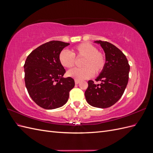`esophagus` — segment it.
Instances as JSON below:
<instances>
[{
  "mask_svg": "<svg viewBox=\"0 0 153 153\" xmlns=\"http://www.w3.org/2000/svg\"><path fill=\"white\" fill-rule=\"evenodd\" d=\"M80 80H75V84L76 85H77V84H78L80 83Z\"/></svg>",
  "mask_w": 153,
  "mask_h": 153,
  "instance_id": "1",
  "label": "esophagus"
}]
</instances>
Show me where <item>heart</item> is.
<instances>
[{
    "label": "heart",
    "mask_w": 153,
    "mask_h": 153,
    "mask_svg": "<svg viewBox=\"0 0 153 153\" xmlns=\"http://www.w3.org/2000/svg\"><path fill=\"white\" fill-rule=\"evenodd\" d=\"M75 57L84 58L81 68H73L68 72V75L76 80H84L97 75L105 66V55L89 43H82L74 48L71 52L62 50L59 55L60 64L66 68H71L75 63Z\"/></svg>",
    "instance_id": "1"
}]
</instances>
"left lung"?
Here are the masks:
<instances>
[{"instance_id": "8db88e82", "label": "left lung", "mask_w": 153, "mask_h": 153, "mask_svg": "<svg viewBox=\"0 0 153 153\" xmlns=\"http://www.w3.org/2000/svg\"><path fill=\"white\" fill-rule=\"evenodd\" d=\"M105 53L106 64L103 71L95 80V84L88 82L85 92L86 101L94 107L105 108L114 105L121 98L128 82L129 65L125 55L114 45L107 41H96Z\"/></svg>"}]
</instances>
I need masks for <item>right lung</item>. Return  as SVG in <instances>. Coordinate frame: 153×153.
<instances>
[{"mask_svg": "<svg viewBox=\"0 0 153 153\" xmlns=\"http://www.w3.org/2000/svg\"><path fill=\"white\" fill-rule=\"evenodd\" d=\"M69 43L51 41L34 50L24 64L25 83L32 100L41 108L55 109L66 104L75 87L71 77L63 78L66 70L59 55Z\"/></svg>", "mask_w": 153, "mask_h": 153, "instance_id": "right-lung-1", "label": "right lung"}]
</instances>
